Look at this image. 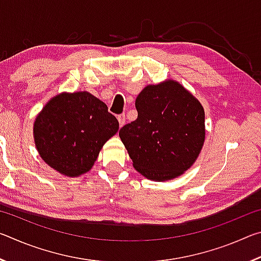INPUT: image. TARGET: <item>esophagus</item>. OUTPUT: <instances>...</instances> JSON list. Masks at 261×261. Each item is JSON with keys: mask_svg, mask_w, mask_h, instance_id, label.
I'll use <instances>...</instances> for the list:
<instances>
[{"mask_svg": "<svg viewBox=\"0 0 261 261\" xmlns=\"http://www.w3.org/2000/svg\"><path fill=\"white\" fill-rule=\"evenodd\" d=\"M117 120H118V123H120V125H121V126L124 125V123H125V114H121V115H118V116H117Z\"/></svg>", "mask_w": 261, "mask_h": 261, "instance_id": "obj_1", "label": "esophagus"}]
</instances>
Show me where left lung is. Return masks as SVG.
Segmentation results:
<instances>
[{
  "label": "left lung",
  "instance_id": "obj_1",
  "mask_svg": "<svg viewBox=\"0 0 261 261\" xmlns=\"http://www.w3.org/2000/svg\"><path fill=\"white\" fill-rule=\"evenodd\" d=\"M137 120L120 130L135 169L165 182L183 175L205 141V112L182 84L167 79L147 85L136 99Z\"/></svg>",
  "mask_w": 261,
  "mask_h": 261
}]
</instances>
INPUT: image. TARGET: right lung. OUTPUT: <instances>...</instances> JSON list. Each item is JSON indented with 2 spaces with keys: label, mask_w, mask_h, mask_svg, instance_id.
I'll return each mask as SVG.
<instances>
[{
  "label": "right lung",
  "mask_w": 261,
  "mask_h": 261,
  "mask_svg": "<svg viewBox=\"0 0 261 261\" xmlns=\"http://www.w3.org/2000/svg\"><path fill=\"white\" fill-rule=\"evenodd\" d=\"M118 125L107 105L94 95L86 91L63 92L53 96L35 117V147L53 169L78 177L92 169Z\"/></svg>",
  "instance_id": "right-lung-1"
}]
</instances>
